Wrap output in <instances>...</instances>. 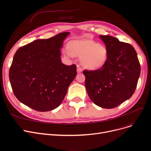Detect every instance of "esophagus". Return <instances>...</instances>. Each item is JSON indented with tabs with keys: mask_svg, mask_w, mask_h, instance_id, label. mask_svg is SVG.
I'll list each match as a JSON object with an SVG mask.
<instances>
[{
	"mask_svg": "<svg viewBox=\"0 0 151 151\" xmlns=\"http://www.w3.org/2000/svg\"><path fill=\"white\" fill-rule=\"evenodd\" d=\"M82 68H81V67H78V68H77V72H78V73H81L82 72Z\"/></svg>",
	"mask_w": 151,
	"mask_h": 151,
	"instance_id": "1",
	"label": "esophagus"
}]
</instances>
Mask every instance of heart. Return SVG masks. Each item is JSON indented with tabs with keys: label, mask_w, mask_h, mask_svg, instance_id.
I'll list each match as a JSON object with an SVG mask.
<instances>
[{
	"label": "heart",
	"mask_w": 151,
	"mask_h": 151,
	"mask_svg": "<svg viewBox=\"0 0 151 151\" xmlns=\"http://www.w3.org/2000/svg\"><path fill=\"white\" fill-rule=\"evenodd\" d=\"M69 50L65 51L68 57H82L83 65L89 70H97L105 65L108 58L106 47L91 40H73L68 45Z\"/></svg>",
	"instance_id": "1"
}]
</instances>
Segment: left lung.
Listing matches in <instances>:
<instances>
[{
  "label": "left lung",
  "instance_id": "1",
  "mask_svg": "<svg viewBox=\"0 0 151 151\" xmlns=\"http://www.w3.org/2000/svg\"><path fill=\"white\" fill-rule=\"evenodd\" d=\"M108 50L105 65L93 70H84L85 86L96 105L113 108L129 99L135 91L141 67L137 53L130 44L109 35H100Z\"/></svg>",
  "mask_w": 151,
  "mask_h": 151
}]
</instances>
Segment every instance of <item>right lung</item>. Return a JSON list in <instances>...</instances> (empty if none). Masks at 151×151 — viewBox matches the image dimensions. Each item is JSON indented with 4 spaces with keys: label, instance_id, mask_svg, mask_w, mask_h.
<instances>
[{
    "label": "right lung",
    "instance_id": "obj_1",
    "mask_svg": "<svg viewBox=\"0 0 151 151\" xmlns=\"http://www.w3.org/2000/svg\"><path fill=\"white\" fill-rule=\"evenodd\" d=\"M69 34L36 40L16 52L9 78L15 97L23 104L42 112L61 104L77 74L76 65H65L60 59V49Z\"/></svg>",
    "mask_w": 151,
    "mask_h": 151
}]
</instances>
